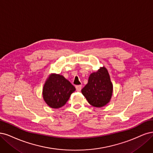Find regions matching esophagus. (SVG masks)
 Returning <instances> with one entry per match:
<instances>
[{
	"label": "esophagus",
	"mask_w": 153,
	"mask_h": 153,
	"mask_svg": "<svg viewBox=\"0 0 153 153\" xmlns=\"http://www.w3.org/2000/svg\"><path fill=\"white\" fill-rule=\"evenodd\" d=\"M76 90L77 91H80L82 89V86L81 85H77L76 86Z\"/></svg>",
	"instance_id": "1"
}]
</instances>
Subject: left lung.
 I'll list each match as a JSON object with an SVG mask.
<instances>
[{"instance_id":"left-lung-1","label":"left lung","mask_w":153,"mask_h":153,"mask_svg":"<svg viewBox=\"0 0 153 153\" xmlns=\"http://www.w3.org/2000/svg\"><path fill=\"white\" fill-rule=\"evenodd\" d=\"M81 92L92 106L101 107L105 105L112 94V84L106 68L103 67L97 72L91 74L88 84Z\"/></svg>"}]
</instances>
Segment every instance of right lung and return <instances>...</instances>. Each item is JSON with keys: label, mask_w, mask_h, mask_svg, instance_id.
Listing matches in <instances>:
<instances>
[{"label": "right lung", "mask_w": 153, "mask_h": 153, "mask_svg": "<svg viewBox=\"0 0 153 153\" xmlns=\"http://www.w3.org/2000/svg\"><path fill=\"white\" fill-rule=\"evenodd\" d=\"M75 90V87L63 76L52 74L43 88L44 100L51 108L58 109L65 104Z\"/></svg>", "instance_id": "1"}]
</instances>
